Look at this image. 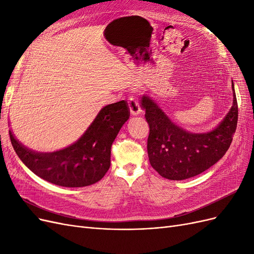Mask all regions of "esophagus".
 I'll list each match as a JSON object with an SVG mask.
<instances>
[{"mask_svg": "<svg viewBox=\"0 0 254 254\" xmlns=\"http://www.w3.org/2000/svg\"><path fill=\"white\" fill-rule=\"evenodd\" d=\"M128 106H129L130 113H131L132 115H137L141 112L140 105H139V103H137V101L134 97H129L128 98Z\"/></svg>", "mask_w": 254, "mask_h": 254, "instance_id": "34e87169", "label": "esophagus"}]
</instances>
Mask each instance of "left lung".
<instances>
[{"instance_id":"1","label":"left lung","mask_w":254,"mask_h":254,"mask_svg":"<svg viewBox=\"0 0 254 254\" xmlns=\"http://www.w3.org/2000/svg\"><path fill=\"white\" fill-rule=\"evenodd\" d=\"M233 102L216 128L194 133L176 125L147 94L141 97V107L149 125L147 152L150 165L166 179L184 180L210 168L225 156L236 130L238 108L234 83Z\"/></svg>"}]
</instances>
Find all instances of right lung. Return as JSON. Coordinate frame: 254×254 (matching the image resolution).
<instances>
[{"label":"right lung","mask_w":254,"mask_h":254,"mask_svg":"<svg viewBox=\"0 0 254 254\" xmlns=\"http://www.w3.org/2000/svg\"><path fill=\"white\" fill-rule=\"evenodd\" d=\"M129 115L125 101L105 106L77 141L52 152L27 148L11 130L9 136L18 157L35 175L56 186L82 188L96 183L108 172L111 145Z\"/></svg>","instance_id":"1"}]
</instances>
